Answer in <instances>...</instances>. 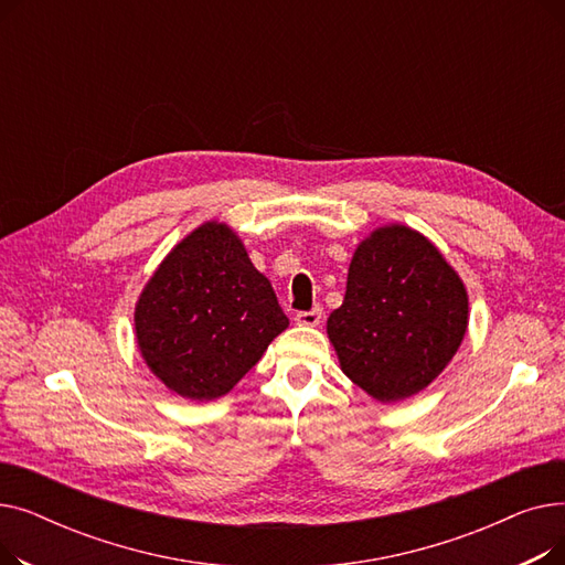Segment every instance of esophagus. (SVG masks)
<instances>
[{"label": "esophagus", "mask_w": 565, "mask_h": 565, "mask_svg": "<svg viewBox=\"0 0 565 565\" xmlns=\"http://www.w3.org/2000/svg\"><path fill=\"white\" fill-rule=\"evenodd\" d=\"M320 320H322V311L320 309L295 313V322L302 324V328H316V324H320Z\"/></svg>", "instance_id": "esophagus-1"}]
</instances>
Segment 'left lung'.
Segmentation results:
<instances>
[{
  "instance_id": "obj_1",
  "label": "left lung",
  "mask_w": 565,
  "mask_h": 565,
  "mask_svg": "<svg viewBox=\"0 0 565 565\" xmlns=\"http://www.w3.org/2000/svg\"><path fill=\"white\" fill-rule=\"evenodd\" d=\"M467 290L422 233L382 226L358 247L345 298L328 318L343 373L380 403L419 394L467 332Z\"/></svg>"
}]
</instances>
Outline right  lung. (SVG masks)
I'll return each mask as SVG.
<instances>
[{
    "mask_svg": "<svg viewBox=\"0 0 565 565\" xmlns=\"http://www.w3.org/2000/svg\"><path fill=\"white\" fill-rule=\"evenodd\" d=\"M288 328L277 295L226 224L192 231L160 263L135 309L143 360L183 398L235 387Z\"/></svg>",
    "mask_w": 565,
    "mask_h": 565,
    "instance_id": "right-lung-1",
    "label": "right lung"
}]
</instances>
